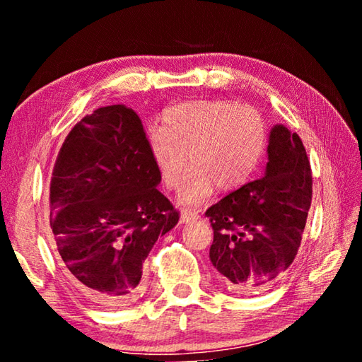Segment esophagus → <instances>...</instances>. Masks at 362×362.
Masks as SVG:
<instances>
[{
	"instance_id": "esophagus-1",
	"label": "esophagus",
	"mask_w": 362,
	"mask_h": 362,
	"mask_svg": "<svg viewBox=\"0 0 362 362\" xmlns=\"http://www.w3.org/2000/svg\"><path fill=\"white\" fill-rule=\"evenodd\" d=\"M198 218H199V214L193 209H183L180 214V223H188Z\"/></svg>"
}]
</instances>
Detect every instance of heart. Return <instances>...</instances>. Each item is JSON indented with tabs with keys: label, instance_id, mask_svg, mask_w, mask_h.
Returning <instances> with one entry per match:
<instances>
[{
	"label": "heart",
	"instance_id": "1",
	"mask_svg": "<svg viewBox=\"0 0 362 362\" xmlns=\"http://www.w3.org/2000/svg\"><path fill=\"white\" fill-rule=\"evenodd\" d=\"M267 146V126L260 112L226 99L183 102L168 108L161 127L146 132V148L163 185L180 188L182 203L196 204L214 188L233 192L259 166ZM189 159H186V156Z\"/></svg>",
	"mask_w": 362,
	"mask_h": 362
}]
</instances>
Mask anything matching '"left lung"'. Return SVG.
Here are the masks:
<instances>
[{"label": "left lung", "instance_id": "obj_1", "mask_svg": "<svg viewBox=\"0 0 362 362\" xmlns=\"http://www.w3.org/2000/svg\"><path fill=\"white\" fill-rule=\"evenodd\" d=\"M268 163L259 180L206 211L214 241L209 259L235 293L268 289L297 255L313 194L311 168L296 132L269 131Z\"/></svg>", "mask_w": 362, "mask_h": 362}]
</instances>
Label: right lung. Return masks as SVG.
Listing matches in <instances>:
<instances>
[{
	"instance_id": "obj_1",
	"label": "right lung",
	"mask_w": 362,
	"mask_h": 362,
	"mask_svg": "<svg viewBox=\"0 0 362 362\" xmlns=\"http://www.w3.org/2000/svg\"><path fill=\"white\" fill-rule=\"evenodd\" d=\"M159 182L131 108H97L66 136L52 170L51 230L66 276L97 305L136 302L145 259L179 222Z\"/></svg>"
}]
</instances>
